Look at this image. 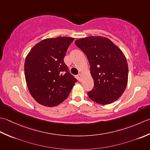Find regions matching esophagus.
Instances as JSON below:
<instances>
[{"mask_svg":"<svg viewBox=\"0 0 150 150\" xmlns=\"http://www.w3.org/2000/svg\"><path fill=\"white\" fill-rule=\"evenodd\" d=\"M77 79L78 81H81V74H79L78 75H77Z\"/></svg>","mask_w":150,"mask_h":150,"instance_id":"34e87169","label":"esophagus"}]
</instances>
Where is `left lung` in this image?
I'll return each mask as SVG.
<instances>
[{"label": "left lung", "mask_w": 150, "mask_h": 150, "mask_svg": "<svg viewBox=\"0 0 150 150\" xmlns=\"http://www.w3.org/2000/svg\"><path fill=\"white\" fill-rule=\"evenodd\" d=\"M75 44L85 54L90 64L94 85L87 93L89 98L102 105L117 100L128 81V65L123 52L103 36L81 38L76 40Z\"/></svg>", "instance_id": "8db88e82"}]
</instances>
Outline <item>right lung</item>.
<instances>
[{
  "mask_svg": "<svg viewBox=\"0 0 150 150\" xmlns=\"http://www.w3.org/2000/svg\"><path fill=\"white\" fill-rule=\"evenodd\" d=\"M74 38L57 37L35 44L26 57L24 74L32 96L39 104L54 107L69 95L77 79L64 63L67 50Z\"/></svg>",
  "mask_w": 150,
  "mask_h": 150,
  "instance_id": "obj_1",
  "label": "right lung"
}]
</instances>
